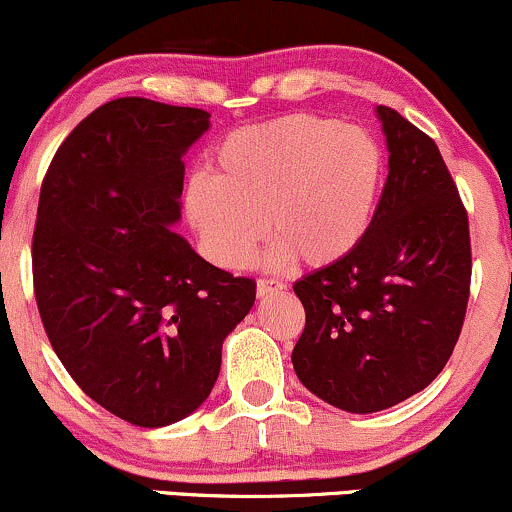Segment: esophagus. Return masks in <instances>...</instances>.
Wrapping results in <instances>:
<instances>
[{"mask_svg": "<svg viewBox=\"0 0 512 512\" xmlns=\"http://www.w3.org/2000/svg\"><path fill=\"white\" fill-rule=\"evenodd\" d=\"M286 286H283L281 281H274V278H260L257 281V297H267L271 293H278V290H283Z\"/></svg>", "mask_w": 512, "mask_h": 512, "instance_id": "1", "label": "esophagus"}]
</instances>
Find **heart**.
Segmentation results:
<instances>
[{
    "label": "heart",
    "instance_id": "b5f03b06",
    "mask_svg": "<svg viewBox=\"0 0 512 512\" xmlns=\"http://www.w3.org/2000/svg\"><path fill=\"white\" fill-rule=\"evenodd\" d=\"M208 172L186 189V217L217 267L241 269L269 229V264L323 269L371 234L385 155L364 129L290 113L226 134Z\"/></svg>",
    "mask_w": 512,
    "mask_h": 512
}]
</instances>
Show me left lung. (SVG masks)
Here are the masks:
<instances>
[{"label":"left lung","mask_w":512,"mask_h":512,"mask_svg":"<svg viewBox=\"0 0 512 512\" xmlns=\"http://www.w3.org/2000/svg\"><path fill=\"white\" fill-rule=\"evenodd\" d=\"M375 113L390 158L371 234L293 286L307 314L297 378L349 413L425 390L454 352L470 295L468 215L442 153L392 108Z\"/></svg>","instance_id":"left-lung-1"}]
</instances>
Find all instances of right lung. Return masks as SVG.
I'll return each mask as SVG.
<instances>
[{
	"label": "right lung",
	"mask_w": 512,
	"mask_h": 512,
	"mask_svg": "<svg viewBox=\"0 0 512 512\" xmlns=\"http://www.w3.org/2000/svg\"><path fill=\"white\" fill-rule=\"evenodd\" d=\"M210 113L103 103L58 146L40 191L32 278L44 331L87 397L165 428L210 397L255 281L205 262L181 219L184 155Z\"/></svg>",
	"instance_id": "1"
}]
</instances>
